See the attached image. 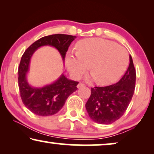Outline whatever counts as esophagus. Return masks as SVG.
<instances>
[{"mask_svg": "<svg viewBox=\"0 0 154 154\" xmlns=\"http://www.w3.org/2000/svg\"><path fill=\"white\" fill-rule=\"evenodd\" d=\"M85 85H84L83 83H79L78 84V85H77V88H81V87H83V86Z\"/></svg>", "mask_w": 154, "mask_h": 154, "instance_id": "esophagus-1", "label": "esophagus"}]
</instances>
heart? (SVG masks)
Wrapping results in <instances>:
<instances>
[{"label": "heart", "mask_w": 154, "mask_h": 154, "mask_svg": "<svg viewBox=\"0 0 154 154\" xmlns=\"http://www.w3.org/2000/svg\"><path fill=\"white\" fill-rule=\"evenodd\" d=\"M77 53L66 57V65L74 78H80L88 69L94 81L100 85H109L118 81L128 64L125 48L108 40L92 38L77 43Z\"/></svg>", "instance_id": "b5f03b06"}]
</instances>
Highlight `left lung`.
I'll return each mask as SVG.
<instances>
[{"label": "left lung", "instance_id": "left-lung-1", "mask_svg": "<svg viewBox=\"0 0 154 154\" xmlns=\"http://www.w3.org/2000/svg\"><path fill=\"white\" fill-rule=\"evenodd\" d=\"M135 81V69L130 56L129 66L118 83L91 88V94L85 104L90 119L97 123L107 125L122 117L133 96Z\"/></svg>", "mask_w": 154, "mask_h": 154}]
</instances>
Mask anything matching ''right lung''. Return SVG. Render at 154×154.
<instances>
[{
    "instance_id": "add662e5",
    "label": "right lung",
    "mask_w": 154,
    "mask_h": 154,
    "mask_svg": "<svg viewBox=\"0 0 154 154\" xmlns=\"http://www.w3.org/2000/svg\"><path fill=\"white\" fill-rule=\"evenodd\" d=\"M75 36L66 34H53L35 41L25 50L18 69V85L20 96L24 106L31 112L41 116L55 114L62 108L71 94L76 90L79 82L71 81L64 74L53 83L42 88H34L26 80L31 57L38 48L49 45L60 52L63 62L68 48Z\"/></svg>"
}]
</instances>
